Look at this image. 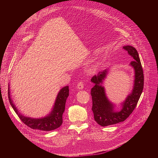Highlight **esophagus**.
Segmentation results:
<instances>
[{
  "mask_svg": "<svg viewBox=\"0 0 158 158\" xmlns=\"http://www.w3.org/2000/svg\"><path fill=\"white\" fill-rule=\"evenodd\" d=\"M77 88H78L79 89H82L84 88V83H83L82 82L80 81V82L77 84Z\"/></svg>",
  "mask_w": 158,
  "mask_h": 158,
  "instance_id": "34e87169",
  "label": "esophagus"
}]
</instances>
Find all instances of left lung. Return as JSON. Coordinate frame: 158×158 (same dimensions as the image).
Segmentation results:
<instances>
[{"mask_svg": "<svg viewBox=\"0 0 158 158\" xmlns=\"http://www.w3.org/2000/svg\"><path fill=\"white\" fill-rule=\"evenodd\" d=\"M123 49L134 59L130 65L134 69L135 79L132 91L122 104L123 108L120 111L116 112L114 110L113 104L107 98L105 89L101 85L106 77L107 70L99 72L91 80L95 84L91 91L93 100L92 110L94 120L101 126L115 124L125 121L136 107L143 90L144 74L138 52L134 47L130 46H124Z\"/></svg>", "mask_w": 158, "mask_h": 158, "instance_id": "8db88e82", "label": "left lung"}]
</instances>
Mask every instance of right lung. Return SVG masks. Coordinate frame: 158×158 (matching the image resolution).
<instances>
[{
  "mask_svg": "<svg viewBox=\"0 0 158 158\" xmlns=\"http://www.w3.org/2000/svg\"><path fill=\"white\" fill-rule=\"evenodd\" d=\"M69 86L67 85L62 88L57 94L53 109L51 113L46 117L39 119H34L26 117L20 113L11 99L9 85L8 88V97L11 106L23 123L33 129L50 131L56 129L62 124V114L65 110L66 99L69 94Z\"/></svg>",
  "mask_w": 158,
  "mask_h": 158,
  "instance_id": "obj_1",
  "label": "right lung"
}]
</instances>
